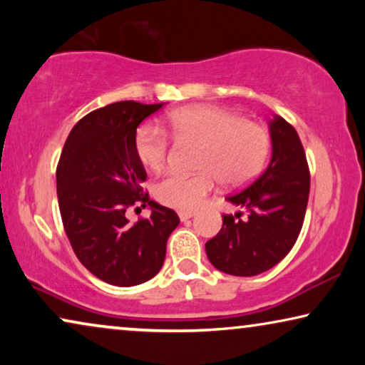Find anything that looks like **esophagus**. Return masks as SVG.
Segmentation results:
<instances>
[{"mask_svg":"<svg viewBox=\"0 0 365 365\" xmlns=\"http://www.w3.org/2000/svg\"><path fill=\"white\" fill-rule=\"evenodd\" d=\"M192 216V211H179V219H181V221H187V219H191Z\"/></svg>","mask_w":365,"mask_h":365,"instance_id":"34e87169","label":"esophagus"}]
</instances>
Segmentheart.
<instances>
[{
	"mask_svg": "<svg viewBox=\"0 0 365 365\" xmlns=\"http://www.w3.org/2000/svg\"><path fill=\"white\" fill-rule=\"evenodd\" d=\"M168 131L179 141L202 144L197 159L201 173H171L156 186V197L164 206L191 211L201 206L216 189L251 182L266 164L271 153V134L264 126L246 121L241 114L217 106H189L166 118ZM168 134L151 124L138 129L134 151L144 166L161 173L168 164Z\"/></svg>",
	"mask_w": 365,
	"mask_h": 365,
	"instance_id": "1",
	"label": "heart"
}]
</instances>
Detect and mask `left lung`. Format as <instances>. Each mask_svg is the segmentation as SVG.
<instances>
[{"label":"left lung","instance_id":"left-lung-1","mask_svg":"<svg viewBox=\"0 0 365 365\" xmlns=\"http://www.w3.org/2000/svg\"><path fill=\"white\" fill-rule=\"evenodd\" d=\"M272 158L261 176L227 196L247 211L222 214V227L206 242L209 261L232 276H257L281 262L296 244L306 216L311 173L299 134L286 119L269 123Z\"/></svg>","mask_w":365,"mask_h":365}]
</instances>
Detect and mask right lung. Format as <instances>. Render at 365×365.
Returning a JSON list of instances; mask_svg holds the SVG:
<instances>
[{
	"label": "right lung",
	"mask_w": 365,
	"mask_h": 365,
	"mask_svg": "<svg viewBox=\"0 0 365 365\" xmlns=\"http://www.w3.org/2000/svg\"><path fill=\"white\" fill-rule=\"evenodd\" d=\"M161 106L121 101L94 109L74 124L56 168L59 212L73 251L113 286H138L156 276L179 224L173 209L144 192L146 171L134 151L138 126ZM136 203H149L153 212L131 225L125 211Z\"/></svg>",
	"instance_id": "obj_1"
}]
</instances>
